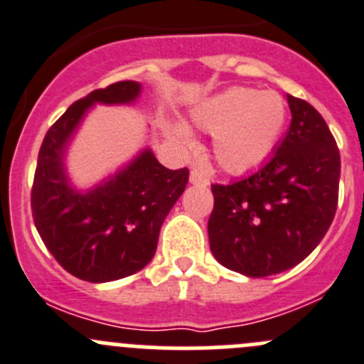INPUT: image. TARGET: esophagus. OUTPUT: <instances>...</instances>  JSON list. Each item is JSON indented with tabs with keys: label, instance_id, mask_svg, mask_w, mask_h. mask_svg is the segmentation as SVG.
Wrapping results in <instances>:
<instances>
[{
	"label": "esophagus",
	"instance_id": "esophagus-1",
	"mask_svg": "<svg viewBox=\"0 0 364 364\" xmlns=\"http://www.w3.org/2000/svg\"><path fill=\"white\" fill-rule=\"evenodd\" d=\"M190 183H192V185L206 186V185H210V179H208L206 176L199 171V168H193V171L190 172Z\"/></svg>",
	"mask_w": 364,
	"mask_h": 364
}]
</instances>
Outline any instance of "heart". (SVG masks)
<instances>
[{"label": "heart", "instance_id": "1", "mask_svg": "<svg viewBox=\"0 0 364 364\" xmlns=\"http://www.w3.org/2000/svg\"><path fill=\"white\" fill-rule=\"evenodd\" d=\"M192 121L213 133V156L231 174H243L259 167L276 149L288 121V105L277 92H259L235 87L204 100L192 110ZM172 133L188 142L190 133L183 124Z\"/></svg>", "mask_w": 364, "mask_h": 364}]
</instances>
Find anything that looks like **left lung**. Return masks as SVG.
Instances as JSON below:
<instances>
[{
	"instance_id": "1",
	"label": "left lung",
	"mask_w": 364,
	"mask_h": 364,
	"mask_svg": "<svg viewBox=\"0 0 364 364\" xmlns=\"http://www.w3.org/2000/svg\"><path fill=\"white\" fill-rule=\"evenodd\" d=\"M291 124L276 154L254 174L211 185L208 236L213 256L247 277H267L301 263L333 224L340 149L322 115L288 94Z\"/></svg>"
}]
</instances>
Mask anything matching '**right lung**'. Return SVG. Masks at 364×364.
<instances>
[{
  "instance_id": "obj_1",
  "label": "right lung",
  "mask_w": 364,
  "mask_h": 364,
  "mask_svg": "<svg viewBox=\"0 0 364 364\" xmlns=\"http://www.w3.org/2000/svg\"><path fill=\"white\" fill-rule=\"evenodd\" d=\"M136 81L97 88L67 108L48 129L31 186V215L42 242L77 279L108 283L142 270L156 252L158 235L188 183V168L164 167L144 151L129 167L88 193L67 185L62 154L67 139L94 103H129Z\"/></svg>"
}]
</instances>
